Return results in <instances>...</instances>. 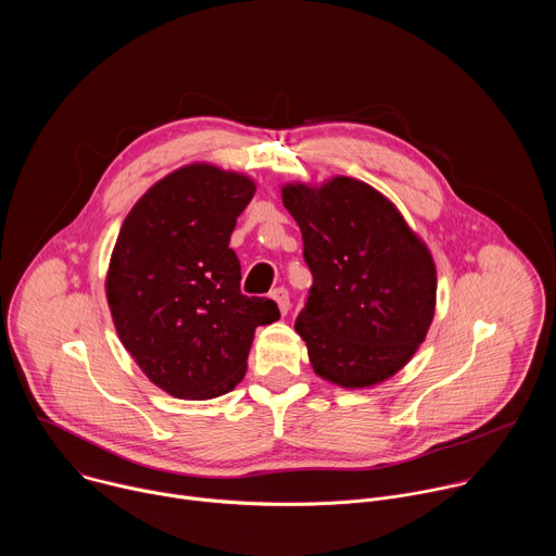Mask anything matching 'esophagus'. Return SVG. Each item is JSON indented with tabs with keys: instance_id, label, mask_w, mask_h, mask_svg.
Returning <instances> with one entry per match:
<instances>
[{
	"instance_id": "1",
	"label": "esophagus",
	"mask_w": 556,
	"mask_h": 556,
	"mask_svg": "<svg viewBox=\"0 0 556 556\" xmlns=\"http://www.w3.org/2000/svg\"><path fill=\"white\" fill-rule=\"evenodd\" d=\"M270 299L277 303L279 312L286 316V314H288V309H290V296H288V290H286V288H277V290H273Z\"/></svg>"
}]
</instances>
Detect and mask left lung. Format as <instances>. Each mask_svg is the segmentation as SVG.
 Segmentation results:
<instances>
[{"instance_id": "8db88e82", "label": "left lung", "mask_w": 556, "mask_h": 556, "mask_svg": "<svg viewBox=\"0 0 556 556\" xmlns=\"http://www.w3.org/2000/svg\"><path fill=\"white\" fill-rule=\"evenodd\" d=\"M314 283L294 330L316 376L365 389L399 374L427 339L438 275L429 247L371 185L334 176L288 182Z\"/></svg>"}]
</instances>
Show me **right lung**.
Instances as JSON below:
<instances>
[{"label":"right lung","instance_id":"add662e5","mask_svg":"<svg viewBox=\"0 0 556 556\" xmlns=\"http://www.w3.org/2000/svg\"><path fill=\"white\" fill-rule=\"evenodd\" d=\"M255 191L247 174L191 163L151 185L116 237L105 277L116 334L174 399L228 393L247 374L255 330L279 319L275 301L240 292L228 249Z\"/></svg>","mask_w":556,"mask_h":556}]
</instances>
